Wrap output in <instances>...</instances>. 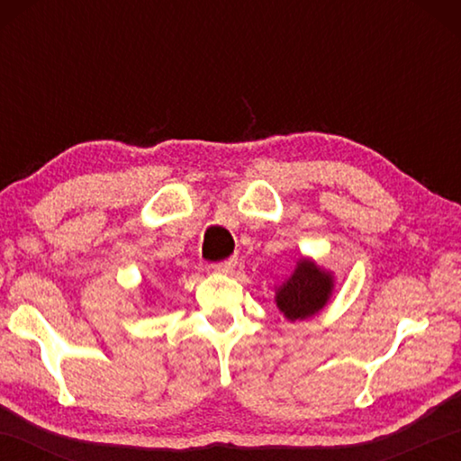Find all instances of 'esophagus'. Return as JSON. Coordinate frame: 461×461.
<instances>
[{
	"mask_svg": "<svg viewBox=\"0 0 461 461\" xmlns=\"http://www.w3.org/2000/svg\"><path fill=\"white\" fill-rule=\"evenodd\" d=\"M236 264H238V258H228V260H223V262L213 264L212 268L215 272H221V275H228V272H231L233 268H236Z\"/></svg>",
	"mask_w": 461,
	"mask_h": 461,
	"instance_id": "esophagus-1",
	"label": "esophagus"
}]
</instances>
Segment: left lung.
I'll list each match as a JSON object with an SVG mask.
<instances>
[{
    "instance_id": "1",
    "label": "left lung",
    "mask_w": 461,
    "mask_h": 461,
    "mask_svg": "<svg viewBox=\"0 0 461 461\" xmlns=\"http://www.w3.org/2000/svg\"><path fill=\"white\" fill-rule=\"evenodd\" d=\"M333 286L331 272L317 267L311 258H301L293 275L276 288V307L288 321H303L330 303Z\"/></svg>"
}]
</instances>
